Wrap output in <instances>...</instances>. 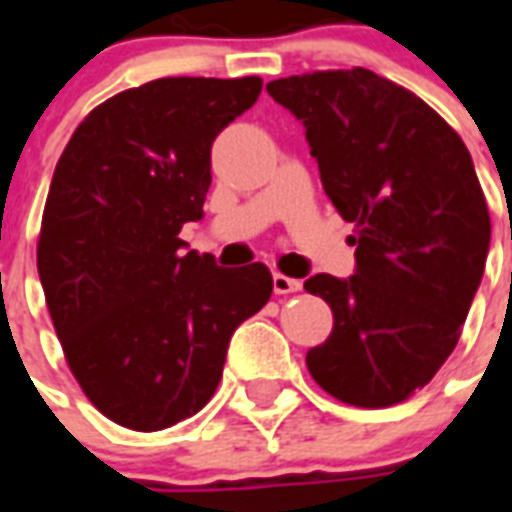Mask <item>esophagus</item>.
Here are the masks:
<instances>
[{
  "instance_id": "34e87169",
  "label": "esophagus",
  "mask_w": 512,
  "mask_h": 512,
  "mask_svg": "<svg viewBox=\"0 0 512 512\" xmlns=\"http://www.w3.org/2000/svg\"><path fill=\"white\" fill-rule=\"evenodd\" d=\"M303 289V281L289 279L284 273H273V292L276 295H292V292H300Z\"/></svg>"
}]
</instances>
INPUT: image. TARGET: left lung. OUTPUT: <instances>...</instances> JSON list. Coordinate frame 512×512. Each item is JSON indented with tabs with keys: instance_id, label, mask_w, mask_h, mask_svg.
<instances>
[{
	"instance_id": "1",
	"label": "left lung",
	"mask_w": 512,
	"mask_h": 512,
	"mask_svg": "<svg viewBox=\"0 0 512 512\" xmlns=\"http://www.w3.org/2000/svg\"><path fill=\"white\" fill-rule=\"evenodd\" d=\"M265 90L305 124L324 191L356 225V273L305 281L335 316L308 372L342 404H401L452 356L484 276L492 220L473 159L425 100L369 68Z\"/></svg>"
}]
</instances>
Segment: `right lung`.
Listing matches in <instances>:
<instances>
[{
    "mask_svg": "<svg viewBox=\"0 0 512 512\" xmlns=\"http://www.w3.org/2000/svg\"><path fill=\"white\" fill-rule=\"evenodd\" d=\"M260 90V76L154 79L92 108L60 154L36 268L68 369L122 428L199 412L236 327L271 297L263 263L220 268L180 239L204 215L217 132Z\"/></svg>",
    "mask_w": 512,
    "mask_h": 512,
    "instance_id": "add662e5",
    "label": "right lung"
}]
</instances>
